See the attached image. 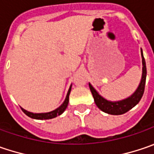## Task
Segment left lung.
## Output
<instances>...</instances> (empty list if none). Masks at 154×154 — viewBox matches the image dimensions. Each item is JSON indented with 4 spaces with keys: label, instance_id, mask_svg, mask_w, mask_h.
I'll list each match as a JSON object with an SVG mask.
<instances>
[{
    "label": "left lung",
    "instance_id": "left-lung-1",
    "mask_svg": "<svg viewBox=\"0 0 154 154\" xmlns=\"http://www.w3.org/2000/svg\"><path fill=\"white\" fill-rule=\"evenodd\" d=\"M140 51H141V57H142V66H143L142 67V77H141V80L138 86L137 90H135V92L131 97H128L124 100H122V101H118V102L108 101L101 95H99V93L94 89V87L90 84H89L90 91L94 97V101H95L97 107L102 111H103L107 114H109V115H116V116L122 115L128 110H130L132 108H134L140 101L144 94L146 77V61L143 57L142 50H140Z\"/></svg>",
    "mask_w": 154,
    "mask_h": 154
}]
</instances>
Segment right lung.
Instances as JSON below:
<instances>
[{
	"instance_id": "add662e5",
	"label": "right lung",
	"mask_w": 154,
	"mask_h": 154,
	"mask_svg": "<svg viewBox=\"0 0 154 154\" xmlns=\"http://www.w3.org/2000/svg\"><path fill=\"white\" fill-rule=\"evenodd\" d=\"M70 90H71V85H70V89L68 90V93L66 95L64 102L61 104V106H59L55 110L51 111V112H48V113H39V114H36V113H32V112H29V111H26V109H22V108H21V109H22V111H23L27 116L31 117L32 119H37V120H48V119H52L54 117H57V116H60L61 114H63L64 111L66 109V108L68 106V103H69V96H70Z\"/></svg>"
}]
</instances>
